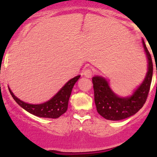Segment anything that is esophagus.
Returning a JSON list of instances; mask_svg holds the SVG:
<instances>
[{
    "mask_svg": "<svg viewBox=\"0 0 157 157\" xmlns=\"http://www.w3.org/2000/svg\"><path fill=\"white\" fill-rule=\"evenodd\" d=\"M92 75H93V70L90 69H86L84 71V75L87 78H91Z\"/></svg>",
    "mask_w": 157,
    "mask_h": 157,
    "instance_id": "1",
    "label": "esophagus"
}]
</instances>
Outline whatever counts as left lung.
<instances>
[{"label": "left lung", "instance_id": "8db88e82", "mask_svg": "<svg viewBox=\"0 0 157 157\" xmlns=\"http://www.w3.org/2000/svg\"><path fill=\"white\" fill-rule=\"evenodd\" d=\"M142 41L147 57V72L144 80L132 96L120 98L111 90L104 78L94 76L92 78L97 111L104 119L113 121L126 119L138 112L146 102L153 77V62L144 41Z\"/></svg>", "mask_w": 157, "mask_h": 157}]
</instances>
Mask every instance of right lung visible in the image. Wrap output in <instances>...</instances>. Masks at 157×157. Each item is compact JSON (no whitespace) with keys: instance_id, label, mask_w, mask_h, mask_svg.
I'll use <instances>...</instances> for the list:
<instances>
[{"instance_id":"1","label":"right lung","mask_w":157,"mask_h":157,"mask_svg":"<svg viewBox=\"0 0 157 157\" xmlns=\"http://www.w3.org/2000/svg\"><path fill=\"white\" fill-rule=\"evenodd\" d=\"M79 78L80 75H77L70 79L50 101L40 104H30L22 101L13 94L10 88L9 90L14 101L27 112L38 117L56 119L67 112L72 88Z\"/></svg>"}]
</instances>
